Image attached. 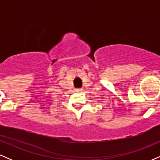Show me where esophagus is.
I'll use <instances>...</instances> for the list:
<instances>
[{
	"mask_svg": "<svg viewBox=\"0 0 160 160\" xmlns=\"http://www.w3.org/2000/svg\"><path fill=\"white\" fill-rule=\"evenodd\" d=\"M82 91V89H75V92H81Z\"/></svg>",
	"mask_w": 160,
	"mask_h": 160,
	"instance_id": "34e87169",
	"label": "esophagus"
}]
</instances>
